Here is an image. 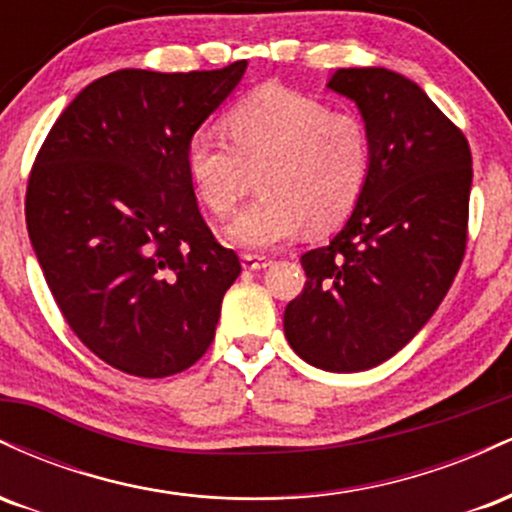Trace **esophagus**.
Returning a JSON list of instances; mask_svg holds the SVG:
<instances>
[{
  "mask_svg": "<svg viewBox=\"0 0 512 512\" xmlns=\"http://www.w3.org/2000/svg\"><path fill=\"white\" fill-rule=\"evenodd\" d=\"M269 264H272V260L264 255H243V267L248 269V272H260V269H267Z\"/></svg>",
  "mask_w": 512,
  "mask_h": 512,
  "instance_id": "34e87169",
  "label": "esophagus"
}]
</instances>
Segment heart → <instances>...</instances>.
Returning <instances> with one entry per match:
<instances>
[{
	"label": "heart",
	"mask_w": 512,
	"mask_h": 512,
	"mask_svg": "<svg viewBox=\"0 0 512 512\" xmlns=\"http://www.w3.org/2000/svg\"><path fill=\"white\" fill-rule=\"evenodd\" d=\"M228 139L195 132L187 178L214 214H231L257 173L262 192L228 226L243 248L264 250L339 228L354 214L373 168V139L361 117L284 86H262L223 117Z\"/></svg>",
	"instance_id": "heart-1"
}]
</instances>
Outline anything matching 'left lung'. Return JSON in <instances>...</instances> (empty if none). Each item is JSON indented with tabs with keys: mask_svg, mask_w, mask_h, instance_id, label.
<instances>
[{
	"mask_svg": "<svg viewBox=\"0 0 512 512\" xmlns=\"http://www.w3.org/2000/svg\"><path fill=\"white\" fill-rule=\"evenodd\" d=\"M327 88L351 98L373 139V168L354 214L330 245L305 252L301 296L284 332L310 366L368 370L431 320L467 248L472 151L407 76L337 69Z\"/></svg>",
	"mask_w": 512,
	"mask_h": 512,
	"instance_id": "obj_1",
	"label": "left lung"
}]
</instances>
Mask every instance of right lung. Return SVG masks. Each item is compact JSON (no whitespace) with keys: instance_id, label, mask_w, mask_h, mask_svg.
Instances as JSON below:
<instances>
[{"instance_id":"add662e5","label":"right lung","mask_w":512,"mask_h":512,"mask_svg":"<svg viewBox=\"0 0 512 512\" xmlns=\"http://www.w3.org/2000/svg\"><path fill=\"white\" fill-rule=\"evenodd\" d=\"M245 67L101 76L35 156L26 190L35 257L72 332L122 373L175 375L214 339L240 260L199 211L185 149Z\"/></svg>"}]
</instances>
